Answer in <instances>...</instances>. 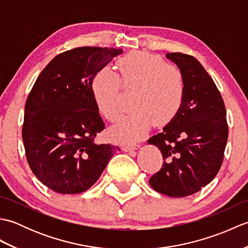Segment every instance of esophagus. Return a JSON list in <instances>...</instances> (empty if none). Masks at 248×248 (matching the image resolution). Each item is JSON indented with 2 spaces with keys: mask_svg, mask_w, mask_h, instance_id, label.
I'll list each match as a JSON object with an SVG mask.
<instances>
[{
  "mask_svg": "<svg viewBox=\"0 0 248 248\" xmlns=\"http://www.w3.org/2000/svg\"><path fill=\"white\" fill-rule=\"evenodd\" d=\"M140 145L139 144H132V145H127V146H124V150L125 151V152H128V151H132V150H139L140 149Z\"/></svg>",
  "mask_w": 248,
  "mask_h": 248,
  "instance_id": "obj_1",
  "label": "esophagus"
}]
</instances>
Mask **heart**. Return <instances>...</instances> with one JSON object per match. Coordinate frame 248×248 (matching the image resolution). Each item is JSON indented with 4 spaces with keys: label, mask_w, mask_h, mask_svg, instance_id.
<instances>
[{
    "label": "heart",
    "mask_w": 248,
    "mask_h": 248,
    "mask_svg": "<svg viewBox=\"0 0 248 248\" xmlns=\"http://www.w3.org/2000/svg\"><path fill=\"white\" fill-rule=\"evenodd\" d=\"M117 67L120 77L104 67L94 75L91 85L98 110L110 121L119 119L123 113V86L135 91V110L109 130L115 140H138L154 123L165 125L175 118L186 94V78L180 68L144 51L130 52L118 61Z\"/></svg>",
    "instance_id": "obj_1"
}]
</instances>
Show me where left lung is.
Wrapping results in <instances>:
<instances>
[{
	"instance_id": "left-lung-1",
	"label": "left lung",
	"mask_w": 248,
	"mask_h": 248,
	"mask_svg": "<svg viewBox=\"0 0 248 248\" xmlns=\"http://www.w3.org/2000/svg\"><path fill=\"white\" fill-rule=\"evenodd\" d=\"M186 78L180 109L161 133L148 140L163 155L162 168L149 180L156 192L186 197L211 182L222 166L228 139L226 108L213 80L195 57L167 53Z\"/></svg>"
}]
</instances>
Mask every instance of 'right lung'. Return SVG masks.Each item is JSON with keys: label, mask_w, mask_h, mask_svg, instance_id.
Instances as JSON below:
<instances>
[{"label": "right lung", "mask_w": 248, "mask_h": 248, "mask_svg": "<svg viewBox=\"0 0 248 248\" xmlns=\"http://www.w3.org/2000/svg\"><path fill=\"white\" fill-rule=\"evenodd\" d=\"M123 52L72 49L55 56L37 78L25 103L22 139L31 171L52 191H87L120 150L93 141L104 123L91 85L94 75Z\"/></svg>", "instance_id": "obj_1"}]
</instances>
